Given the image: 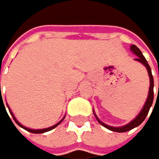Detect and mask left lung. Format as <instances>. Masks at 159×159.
I'll list each match as a JSON object with an SVG mask.
<instances>
[{"label":"left lung","mask_w":159,"mask_h":159,"mask_svg":"<svg viewBox=\"0 0 159 159\" xmlns=\"http://www.w3.org/2000/svg\"><path fill=\"white\" fill-rule=\"evenodd\" d=\"M130 51L134 53V55L137 57L136 59H134L136 61H139L141 62L142 65H143L146 70H148V76H149V90H148V98H146L145 100V103L144 106L142 107L141 111H139V113L137 114L136 117L134 118L129 123H127V125H123V126H111V125H106L104 122H102V120H99V118L98 117V116L95 114L94 111H93V114L95 118H97V120L102 125V126H104L106 128H107V129L109 130H112V131H116V132H125V131H128L132 129V128H134L136 126H139V125H141L142 122H143V120H145V117L148 116V111L149 109L151 107V106H152V102H153V86H154V84H153V76H152V74H151V69L149 65L148 64V61L145 60V57H143V55H142V52H140V50L139 48H137L136 46L134 45H131L130 46ZM158 93H159V85H158ZM157 102V100H156ZM156 104V102H155Z\"/></svg>","instance_id":"obj_1"}]
</instances>
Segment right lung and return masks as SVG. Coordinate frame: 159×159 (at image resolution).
<instances>
[{"label": "right lung", "instance_id": "1", "mask_svg": "<svg viewBox=\"0 0 159 159\" xmlns=\"http://www.w3.org/2000/svg\"><path fill=\"white\" fill-rule=\"evenodd\" d=\"M0 92H1V84H0ZM0 102H3V98H2V97H1L0 98ZM3 104H4V102H3ZM7 106H8V104H7ZM4 107H5V104H4ZM8 108H9V111H10V113L11 114V116H13V118H14V120L17 122V125H20V127H23L24 129H25V130H28V131H30V132H32V134H43V132H47V131H50V130H52V129H53V128L55 127H57V125H60V123L64 120V118H65V116L62 117V120H61V121H59L57 123H56L55 125H52V126H51V127H48V128H43V129H33V128H29V127H25V126H24L23 125H20V122H19V120H17V118L15 117V116H14V113L11 112V108L9 107V106H8ZM5 109H6V107H5ZM13 122V121H11Z\"/></svg>", "mask_w": 159, "mask_h": 159}]
</instances>
